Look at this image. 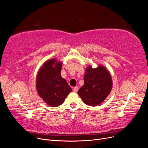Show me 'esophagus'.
Returning <instances> with one entry per match:
<instances>
[{
  "label": "esophagus",
  "instance_id": "1",
  "mask_svg": "<svg viewBox=\"0 0 148 148\" xmlns=\"http://www.w3.org/2000/svg\"><path fill=\"white\" fill-rule=\"evenodd\" d=\"M78 87H77V86H75V87H74L73 88V91L74 92H77V91H78Z\"/></svg>",
  "mask_w": 148,
  "mask_h": 148
}]
</instances>
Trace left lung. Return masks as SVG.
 I'll use <instances>...</instances> for the list:
<instances>
[{"instance_id": "8db88e82", "label": "left lung", "mask_w": 148, "mask_h": 148, "mask_svg": "<svg viewBox=\"0 0 148 148\" xmlns=\"http://www.w3.org/2000/svg\"><path fill=\"white\" fill-rule=\"evenodd\" d=\"M84 84L78 91L85 104L96 106L104 101L112 88V81L109 72L104 66L96 69L88 66L84 77Z\"/></svg>"}]
</instances>
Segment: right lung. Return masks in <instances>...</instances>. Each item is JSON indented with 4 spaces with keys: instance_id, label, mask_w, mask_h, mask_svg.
Wrapping results in <instances>:
<instances>
[{
    "instance_id": "obj_1",
    "label": "right lung",
    "mask_w": 148,
    "mask_h": 148,
    "mask_svg": "<svg viewBox=\"0 0 148 148\" xmlns=\"http://www.w3.org/2000/svg\"><path fill=\"white\" fill-rule=\"evenodd\" d=\"M62 65L61 62H57L55 59L49 60L42 65L37 77L38 95L52 107L61 105L72 91L66 80L61 77Z\"/></svg>"
}]
</instances>
